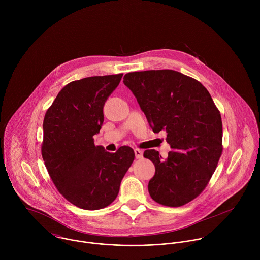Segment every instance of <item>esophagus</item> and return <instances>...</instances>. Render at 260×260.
<instances>
[{"label": "esophagus", "instance_id": "obj_1", "mask_svg": "<svg viewBox=\"0 0 260 260\" xmlns=\"http://www.w3.org/2000/svg\"><path fill=\"white\" fill-rule=\"evenodd\" d=\"M134 152H135V157H136V159H141V158L143 157V151H142V150H140V149H135Z\"/></svg>", "mask_w": 260, "mask_h": 260}]
</instances>
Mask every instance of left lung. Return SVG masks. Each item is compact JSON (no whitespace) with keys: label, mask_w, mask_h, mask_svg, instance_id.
I'll use <instances>...</instances> for the list:
<instances>
[{"label":"left lung","mask_w":260,"mask_h":260,"mask_svg":"<svg viewBox=\"0 0 260 260\" xmlns=\"http://www.w3.org/2000/svg\"><path fill=\"white\" fill-rule=\"evenodd\" d=\"M132 91L153 132L166 131L172 150L162 160L159 152L144 151L155 165L149 181L151 198L179 207L196 198L210 181L222 154V121L207 89L174 70L127 73Z\"/></svg>","instance_id":"1"}]
</instances>
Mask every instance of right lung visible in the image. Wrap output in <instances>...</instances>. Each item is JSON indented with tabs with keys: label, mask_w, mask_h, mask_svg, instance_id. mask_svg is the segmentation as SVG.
Returning <instances> with one entry per match:
<instances>
[{
	"label": "right lung",
	"mask_w": 260,
	"mask_h": 260,
	"mask_svg": "<svg viewBox=\"0 0 260 260\" xmlns=\"http://www.w3.org/2000/svg\"><path fill=\"white\" fill-rule=\"evenodd\" d=\"M123 74L87 77L67 84L45 114L42 157L58 191L75 206L102 209L116 199L135 153H115L94 144L104 121L103 106Z\"/></svg>",
	"instance_id": "1"
}]
</instances>
